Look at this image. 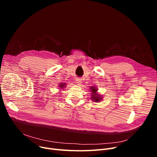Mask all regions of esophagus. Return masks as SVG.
Returning <instances> with one entry per match:
<instances>
[{"label":"esophagus","mask_w":157,"mask_h":157,"mask_svg":"<svg viewBox=\"0 0 157 157\" xmlns=\"http://www.w3.org/2000/svg\"><path fill=\"white\" fill-rule=\"evenodd\" d=\"M76 82L77 85H81L82 83V81H81V79L80 78H77L76 79Z\"/></svg>","instance_id":"obj_1"}]
</instances>
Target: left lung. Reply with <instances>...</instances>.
Listing matches in <instances>:
<instances>
[{"label": "left lung", "mask_w": 157, "mask_h": 157, "mask_svg": "<svg viewBox=\"0 0 157 157\" xmlns=\"http://www.w3.org/2000/svg\"><path fill=\"white\" fill-rule=\"evenodd\" d=\"M91 89H92V98H93V100H95L94 101H100V99L101 98L98 97V96H96V95H97V94H95V92H96V89L94 88V87H92L91 88Z\"/></svg>", "instance_id": "8db88e82"}]
</instances>
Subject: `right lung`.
<instances>
[{"instance_id":"right-lung-1","label":"right lung","mask_w":157,"mask_h":157,"mask_svg":"<svg viewBox=\"0 0 157 157\" xmlns=\"http://www.w3.org/2000/svg\"><path fill=\"white\" fill-rule=\"evenodd\" d=\"M64 85H64V84H61V85H60V87H62V88H63V86H64Z\"/></svg>"}]
</instances>
